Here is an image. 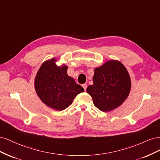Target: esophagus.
Listing matches in <instances>:
<instances>
[{"instance_id": "obj_1", "label": "esophagus", "mask_w": 160, "mask_h": 160, "mask_svg": "<svg viewBox=\"0 0 160 160\" xmlns=\"http://www.w3.org/2000/svg\"><path fill=\"white\" fill-rule=\"evenodd\" d=\"M82 87H83V88L84 89V90L86 91L87 88H88V85H87V84H83V85H82Z\"/></svg>"}]
</instances>
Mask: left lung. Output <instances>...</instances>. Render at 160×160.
I'll list each match as a JSON object with an SVG mask.
<instances>
[{
    "label": "left lung",
    "instance_id": "left-lung-1",
    "mask_svg": "<svg viewBox=\"0 0 160 160\" xmlns=\"http://www.w3.org/2000/svg\"><path fill=\"white\" fill-rule=\"evenodd\" d=\"M93 84L87 88L97 108L109 111L118 108L128 97L131 79L122 62L111 60L94 71Z\"/></svg>",
    "mask_w": 160,
    "mask_h": 160
}]
</instances>
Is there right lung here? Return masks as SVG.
<instances>
[{"instance_id":"right-lung-1","label":"right lung","mask_w":160,"mask_h":160,"mask_svg":"<svg viewBox=\"0 0 160 160\" xmlns=\"http://www.w3.org/2000/svg\"><path fill=\"white\" fill-rule=\"evenodd\" d=\"M56 59L45 61L35 79V88L38 98L48 107L61 111L68 108L77 94L84 91L67 75V66H57Z\"/></svg>"}]
</instances>
